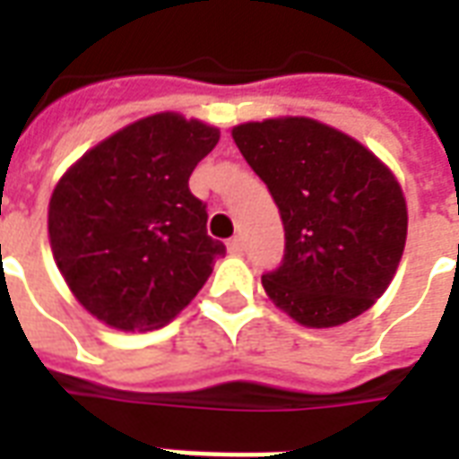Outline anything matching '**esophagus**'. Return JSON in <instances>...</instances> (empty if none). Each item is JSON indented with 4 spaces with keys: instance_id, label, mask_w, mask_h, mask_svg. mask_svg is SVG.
Here are the masks:
<instances>
[{
    "instance_id": "obj_1",
    "label": "esophagus",
    "mask_w": 459,
    "mask_h": 459,
    "mask_svg": "<svg viewBox=\"0 0 459 459\" xmlns=\"http://www.w3.org/2000/svg\"><path fill=\"white\" fill-rule=\"evenodd\" d=\"M226 248H229L230 255H240V253H243V238H240V236H233V238L226 243Z\"/></svg>"
}]
</instances>
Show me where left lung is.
Here are the masks:
<instances>
[{"instance_id": "left-lung-1", "label": "left lung", "mask_w": 459, "mask_h": 459, "mask_svg": "<svg viewBox=\"0 0 459 459\" xmlns=\"http://www.w3.org/2000/svg\"><path fill=\"white\" fill-rule=\"evenodd\" d=\"M233 140L268 184L285 255L263 275L268 298L302 327H339L391 285L408 233L395 174L361 142L312 117L236 125Z\"/></svg>"}]
</instances>
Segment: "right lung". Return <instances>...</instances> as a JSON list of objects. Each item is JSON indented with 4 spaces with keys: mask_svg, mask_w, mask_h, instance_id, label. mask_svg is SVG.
<instances>
[{
    "mask_svg": "<svg viewBox=\"0 0 459 459\" xmlns=\"http://www.w3.org/2000/svg\"><path fill=\"white\" fill-rule=\"evenodd\" d=\"M221 132L179 113L132 122L71 164L48 201V240L74 298L120 332L164 327L226 253L189 191Z\"/></svg>",
    "mask_w": 459,
    "mask_h": 459,
    "instance_id": "1",
    "label": "right lung"
}]
</instances>
